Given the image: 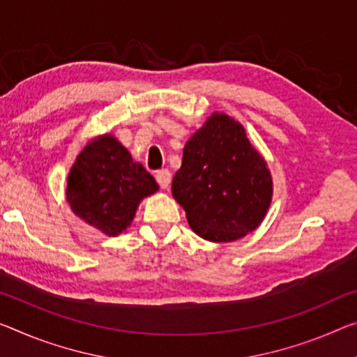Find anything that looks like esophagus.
I'll use <instances>...</instances> for the list:
<instances>
[{"label":"esophagus","mask_w":357,"mask_h":357,"mask_svg":"<svg viewBox=\"0 0 357 357\" xmlns=\"http://www.w3.org/2000/svg\"><path fill=\"white\" fill-rule=\"evenodd\" d=\"M156 180H158V183H160L162 190H167L169 185H171L172 175H171V172L167 171V169H161V171L156 172Z\"/></svg>","instance_id":"34e87169"}]
</instances>
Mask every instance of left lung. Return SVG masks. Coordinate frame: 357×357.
Instances as JSON below:
<instances>
[{
	"label": "left lung",
	"instance_id": "8db88e82",
	"mask_svg": "<svg viewBox=\"0 0 357 357\" xmlns=\"http://www.w3.org/2000/svg\"><path fill=\"white\" fill-rule=\"evenodd\" d=\"M172 196L197 236L231 243L259 228L266 217L273 177L244 126L215 112L185 144Z\"/></svg>",
	"mask_w": 357,
	"mask_h": 357
}]
</instances>
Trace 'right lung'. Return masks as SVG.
Returning <instances> with one entry per match:
<instances>
[{"label": "right lung", "mask_w": 357, "mask_h": 357, "mask_svg": "<svg viewBox=\"0 0 357 357\" xmlns=\"http://www.w3.org/2000/svg\"><path fill=\"white\" fill-rule=\"evenodd\" d=\"M160 190L155 177L132 160L112 134L87 142L70 169L65 196L81 220L105 236L130 227L139 204Z\"/></svg>", "instance_id": "add662e5"}]
</instances>
